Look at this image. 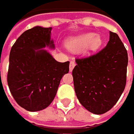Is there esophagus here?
Instances as JSON below:
<instances>
[{"instance_id":"1","label":"esophagus","mask_w":134,"mask_h":134,"mask_svg":"<svg viewBox=\"0 0 134 134\" xmlns=\"http://www.w3.org/2000/svg\"><path fill=\"white\" fill-rule=\"evenodd\" d=\"M75 63L74 61H71L70 62V64H69V71H71L73 69L75 68Z\"/></svg>"}]
</instances>
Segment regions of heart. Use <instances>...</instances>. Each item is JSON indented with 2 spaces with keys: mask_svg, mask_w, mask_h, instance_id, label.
Here are the masks:
<instances>
[{
  "mask_svg": "<svg viewBox=\"0 0 134 134\" xmlns=\"http://www.w3.org/2000/svg\"><path fill=\"white\" fill-rule=\"evenodd\" d=\"M102 40L100 36L88 33L74 37L68 42L67 45L71 50L79 51L85 48L88 53H92L100 48Z\"/></svg>",
  "mask_w": 134,
  "mask_h": 134,
  "instance_id": "heart-1",
  "label": "heart"
}]
</instances>
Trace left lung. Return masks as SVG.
<instances>
[{
  "label": "left lung",
  "mask_w": 134,
  "mask_h": 134,
  "mask_svg": "<svg viewBox=\"0 0 134 134\" xmlns=\"http://www.w3.org/2000/svg\"><path fill=\"white\" fill-rule=\"evenodd\" d=\"M75 61L72 76L80 103L94 114L105 113L116 104L125 88L128 63L125 47L119 36L110 31L106 47Z\"/></svg>",
  "instance_id": "8db88e82"
}]
</instances>
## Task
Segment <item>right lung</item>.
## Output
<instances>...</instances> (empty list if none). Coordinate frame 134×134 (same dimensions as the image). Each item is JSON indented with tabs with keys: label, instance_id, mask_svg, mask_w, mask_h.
Here are the masks:
<instances>
[{
	"label": "right lung",
	"instance_id": "add662e5",
	"mask_svg": "<svg viewBox=\"0 0 134 134\" xmlns=\"http://www.w3.org/2000/svg\"><path fill=\"white\" fill-rule=\"evenodd\" d=\"M51 27L36 26L21 34L9 54L7 83L18 105L30 112L44 110L53 101L69 61L59 63L43 48H54Z\"/></svg>",
	"mask_w": 134,
	"mask_h": 134
}]
</instances>
